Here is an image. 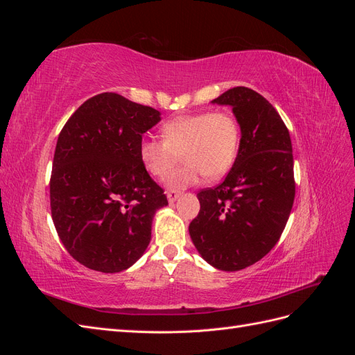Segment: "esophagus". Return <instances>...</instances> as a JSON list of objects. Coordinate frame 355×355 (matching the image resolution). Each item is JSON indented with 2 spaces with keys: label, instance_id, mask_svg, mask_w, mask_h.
I'll list each match as a JSON object with an SVG mask.
<instances>
[{
  "label": "esophagus",
  "instance_id": "1",
  "mask_svg": "<svg viewBox=\"0 0 355 355\" xmlns=\"http://www.w3.org/2000/svg\"><path fill=\"white\" fill-rule=\"evenodd\" d=\"M179 196H180V192L176 191V189H168V191H167V200H168L170 202L176 201V200L179 198Z\"/></svg>",
  "mask_w": 355,
  "mask_h": 355
}]
</instances>
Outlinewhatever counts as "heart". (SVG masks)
<instances>
[{"mask_svg": "<svg viewBox=\"0 0 355 355\" xmlns=\"http://www.w3.org/2000/svg\"><path fill=\"white\" fill-rule=\"evenodd\" d=\"M164 139L145 137L139 157L149 175L166 179L180 161L185 164L168 178L184 188L202 178L219 179L232 167L240 145V125L228 111L179 115L163 125Z\"/></svg>", "mask_w": 355, "mask_h": 355, "instance_id": "heart-1", "label": "heart"}]
</instances>
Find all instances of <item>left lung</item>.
I'll return each mask as SVG.
<instances>
[{
	"mask_svg": "<svg viewBox=\"0 0 355 355\" xmlns=\"http://www.w3.org/2000/svg\"><path fill=\"white\" fill-rule=\"evenodd\" d=\"M213 102L232 106L240 149L222 184L197 194L189 235L211 266L240 271L270 253L284 231L296 188L292 141L280 114L249 87L230 89Z\"/></svg>",
	"mask_w": 355,
	"mask_h": 355,
	"instance_id": "obj_1",
	"label": "left lung"
}]
</instances>
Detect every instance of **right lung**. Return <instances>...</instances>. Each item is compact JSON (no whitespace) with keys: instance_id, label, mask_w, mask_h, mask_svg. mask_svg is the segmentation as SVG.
I'll list each match as a JSON object with an SVG mask.
<instances>
[{"instance_id":"add662e5","label":"right lung","mask_w":355,"mask_h":355,"mask_svg":"<svg viewBox=\"0 0 355 355\" xmlns=\"http://www.w3.org/2000/svg\"><path fill=\"white\" fill-rule=\"evenodd\" d=\"M158 121L151 106L106 92L85 101L59 133L51 218L68 253L90 270L132 266L151 240L155 211L168 204L139 157L142 135Z\"/></svg>"}]
</instances>
